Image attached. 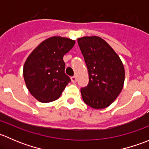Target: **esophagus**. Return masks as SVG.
I'll return each instance as SVG.
<instances>
[{
  "label": "esophagus",
  "mask_w": 149,
  "mask_h": 149,
  "mask_svg": "<svg viewBox=\"0 0 149 149\" xmlns=\"http://www.w3.org/2000/svg\"><path fill=\"white\" fill-rule=\"evenodd\" d=\"M70 79H71V81L73 82V83H76V81H77V79H76V77L75 76H72V77L70 78Z\"/></svg>",
  "instance_id": "1"
}]
</instances>
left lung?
Here are the masks:
<instances>
[{"label":"left lung","mask_w":149,"mask_h":149,"mask_svg":"<svg viewBox=\"0 0 149 149\" xmlns=\"http://www.w3.org/2000/svg\"><path fill=\"white\" fill-rule=\"evenodd\" d=\"M78 44L88 72V84L81 88L82 98L94 109H104L120 94L125 69L114 49L97 36L78 39Z\"/></svg>","instance_id":"8db88e82"}]
</instances>
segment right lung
<instances>
[{"mask_svg": "<svg viewBox=\"0 0 149 149\" xmlns=\"http://www.w3.org/2000/svg\"><path fill=\"white\" fill-rule=\"evenodd\" d=\"M74 45V40L55 36L40 43L29 55L24 65V79L29 92L38 101L58 100L70 81L65 73L63 56Z\"/></svg>", "mask_w": 149, "mask_h": 149, "instance_id": "right-lung-1", "label": "right lung"}]
</instances>
